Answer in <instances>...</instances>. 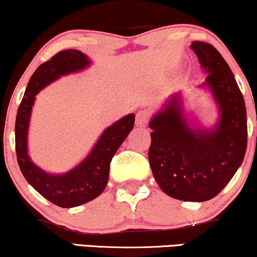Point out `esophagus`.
Here are the masks:
<instances>
[{"mask_svg":"<svg viewBox=\"0 0 257 257\" xmlns=\"http://www.w3.org/2000/svg\"><path fill=\"white\" fill-rule=\"evenodd\" d=\"M150 121V113L145 110L138 111V113L136 115V126L137 127H146L147 124Z\"/></svg>","mask_w":257,"mask_h":257,"instance_id":"34e87169","label":"esophagus"}]
</instances>
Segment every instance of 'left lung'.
<instances>
[{"label": "left lung", "instance_id": "1", "mask_svg": "<svg viewBox=\"0 0 257 257\" xmlns=\"http://www.w3.org/2000/svg\"><path fill=\"white\" fill-rule=\"evenodd\" d=\"M206 83L220 112L212 130L193 128L181 96L174 93L149 126V161L159 187L182 201H207L226 187L247 150V111L233 72L213 45L193 42Z\"/></svg>", "mask_w": 257, "mask_h": 257}]
</instances>
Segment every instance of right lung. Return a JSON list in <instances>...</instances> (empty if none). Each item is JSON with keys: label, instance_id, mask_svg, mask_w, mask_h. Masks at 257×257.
Instances as JSON below:
<instances>
[{"label": "right lung", "instance_id": "add662e5", "mask_svg": "<svg viewBox=\"0 0 257 257\" xmlns=\"http://www.w3.org/2000/svg\"><path fill=\"white\" fill-rule=\"evenodd\" d=\"M90 63L86 55L75 49L59 51L36 69L17 110L15 143L21 172L42 196L62 208L80 206L103 193L108 181L112 158L135 126L133 113L108 126L89 156L66 173L50 174L30 160L28 156V128L35 96L59 77L82 71Z\"/></svg>", "mask_w": 257, "mask_h": 257}]
</instances>
